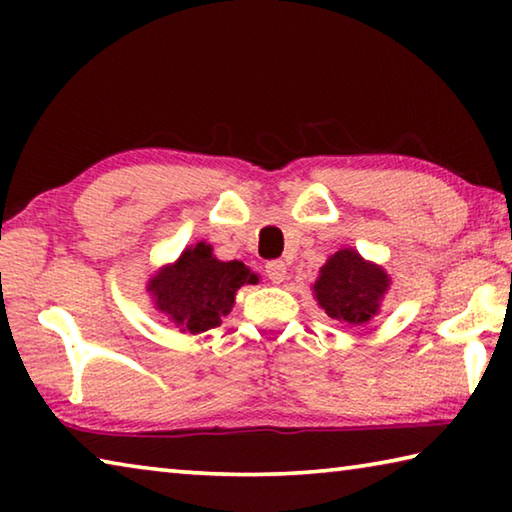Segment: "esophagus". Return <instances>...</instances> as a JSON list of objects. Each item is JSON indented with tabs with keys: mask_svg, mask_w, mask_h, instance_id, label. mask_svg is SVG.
<instances>
[{
	"mask_svg": "<svg viewBox=\"0 0 512 512\" xmlns=\"http://www.w3.org/2000/svg\"><path fill=\"white\" fill-rule=\"evenodd\" d=\"M266 275H268V280L275 284L284 282L287 280V264H284L282 259H273V262L266 264Z\"/></svg>",
	"mask_w": 512,
	"mask_h": 512,
	"instance_id": "1",
	"label": "esophagus"
}]
</instances>
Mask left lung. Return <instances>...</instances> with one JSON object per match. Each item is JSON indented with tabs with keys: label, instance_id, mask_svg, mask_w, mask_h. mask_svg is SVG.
<instances>
[{
	"label": "left lung",
	"instance_id": "8db88e82",
	"mask_svg": "<svg viewBox=\"0 0 512 512\" xmlns=\"http://www.w3.org/2000/svg\"><path fill=\"white\" fill-rule=\"evenodd\" d=\"M391 277L357 250L343 248L327 259L314 282V296L325 314L348 325H366L377 316Z\"/></svg>",
	"mask_w": 512,
	"mask_h": 512
}]
</instances>
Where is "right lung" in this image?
Returning <instances> with one entry per match:
<instances>
[{"label":"right lung","instance_id":"right-lung-1","mask_svg":"<svg viewBox=\"0 0 512 512\" xmlns=\"http://www.w3.org/2000/svg\"><path fill=\"white\" fill-rule=\"evenodd\" d=\"M257 275L244 262H221L212 246H189L178 262L160 268L149 280L155 309L162 311L180 332L201 334L221 325L235 305L237 291L255 284Z\"/></svg>","mask_w":512,"mask_h":512}]
</instances>
